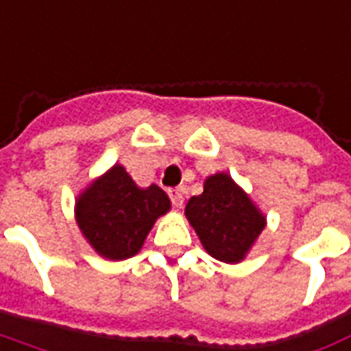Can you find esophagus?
<instances>
[{
	"instance_id": "obj_1",
	"label": "esophagus",
	"mask_w": 351,
	"mask_h": 351,
	"mask_svg": "<svg viewBox=\"0 0 351 351\" xmlns=\"http://www.w3.org/2000/svg\"><path fill=\"white\" fill-rule=\"evenodd\" d=\"M170 200H172L173 207H183V202H185V191L178 186V189H172L170 191Z\"/></svg>"
}]
</instances>
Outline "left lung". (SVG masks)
Returning <instances> with one entry per match:
<instances>
[{"label":"left lung","mask_w":351,"mask_h":351,"mask_svg":"<svg viewBox=\"0 0 351 351\" xmlns=\"http://www.w3.org/2000/svg\"><path fill=\"white\" fill-rule=\"evenodd\" d=\"M185 215L207 254L226 263L241 262L265 228V215L224 172L204 181V193L189 200Z\"/></svg>","instance_id":"8db88e82"}]
</instances>
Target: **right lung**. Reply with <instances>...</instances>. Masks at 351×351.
I'll use <instances>...</instances> for the list:
<instances>
[{
	"label": "right lung",
	"mask_w": 351,
	"mask_h": 351,
	"mask_svg": "<svg viewBox=\"0 0 351 351\" xmlns=\"http://www.w3.org/2000/svg\"><path fill=\"white\" fill-rule=\"evenodd\" d=\"M170 198L157 185L140 189L121 165H114L76 198V222L97 254L127 260L138 254Z\"/></svg>",
	"instance_id": "add662e5"
}]
</instances>
